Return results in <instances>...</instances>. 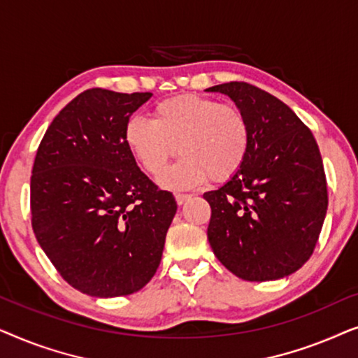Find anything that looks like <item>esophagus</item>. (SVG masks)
Here are the masks:
<instances>
[{"mask_svg":"<svg viewBox=\"0 0 358 358\" xmlns=\"http://www.w3.org/2000/svg\"><path fill=\"white\" fill-rule=\"evenodd\" d=\"M190 197H192V195L189 194H176V202H178V205H184Z\"/></svg>","mask_w":358,"mask_h":358,"instance_id":"34e87169","label":"esophagus"}]
</instances>
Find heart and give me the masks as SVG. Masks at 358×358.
<instances>
[{
    "mask_svg": "<svg viewBox=\"0 0 358 358\" xmlns=\"http://www.w3.org/2000/svg\"><path fill=\"white\" fill-rule=\"evenodd\" d=\"M125 143L146 173L159 178L176 155L184 158L163 178L173 189L227 182L246 163L251 130L236 106L212 97L179 94L161 101L151 120L134 117L125 127Z\"/></svg>",
    "mask_w": 358,
    "mask_h": 358,
    "instance_id": "obj_1",
    "label": "heart"
}]
</instances>
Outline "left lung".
Here are the masks:
<instances>
[{
  "label": "left lung",
  "instance_id": "left-lung-1",
  "mask_svg": "<svg viewBox=\"0 0 358 358\" xmlns=\"http://www.w3.org/2000/svg\"><path fill=\"white\" fill-rule=\"evenodd\" d=\"M246 115L251 145L241 171L210 203L207 236L218 261L249 282L283 278L315 251L327 210V184L311 130L275 96L244 81L208 87Z\"/></svg>",
  "mask_w": 358,
  "mask_h": 358
}]
</instances>
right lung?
<instances>
[{
  "label": "right lung",
  "instance_id": "right-lung-1",
  "mask_svg": "<svg viewBox=\"0 0 358 358\" xmlns=\"http://www.w3.org/2000/svg\"><path fill=\"white\" fill-rule=\"evenodd\" d=\"M151 92L92 87L63 107L38 145L32 229L58 273L86 295L138 292L156 273L178 203L141 173L125 143Z\"/></svg>",
  "mask_w": 358,
  "mask_h": 358
}]
</instances>
